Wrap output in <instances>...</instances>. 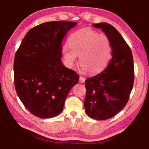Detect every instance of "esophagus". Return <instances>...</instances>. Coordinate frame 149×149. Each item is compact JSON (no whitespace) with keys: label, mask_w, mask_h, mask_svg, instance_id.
Here are the masks:
<instances>
[{"label":"esophagus","mask_w":149,"mask_h":149,"mask_svg":"<svg viewBox=\"0 0 149 149\" xmlns=\"http://www.w3.org/2000/svg\"><path fill=\"white\" fill-rule=\"evenodd\" d=\"M85 81V78L84 77H79V82L80 83H84Z\"/></svg>","instance_id":"obj_1"}]
</instances>
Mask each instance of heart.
<instances>
[{
    "instance_id": "heart-1",
    "label": "heart",
    "mask_w": 149,
    "mask_h": 149,
    "mask_svg": "<svg viewBox=\"0 0 149 149\" xmlns=\"http://www.w3.org/2000/svg\"><path fill=\"white\" fill-rule=\"evenodd\" d=\"M62 53L69 67L74 66L78 55L81 68L89 74H95L104 69L110 61L112 47L106 35L83 28L70 35L69 45L63 47Z\"/></svg>"
}]
</instances>
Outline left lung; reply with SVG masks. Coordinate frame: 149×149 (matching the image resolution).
I'll list each match as a JSON object with an SVG mask.
<instances>
[{
    "instance_id": "left-lung-1",
    "label": "left lung",
    "mask_w": 149,
    "mask_h": 149,
    "mask_svg": "<svg viewBox=\"0 0 149 149\" xmlns=\"http://www.w3.org/2000/svg\"><path fill=\"white\" fill-rule=\"evenodd\" d=\"M93 26L102 29L109 38L112 58L104 71L85 80L84 107L89 117L104 120L127 104L134 82V65L129 45L115 27L105 22Z\"/></svg>"
}]
</instances>
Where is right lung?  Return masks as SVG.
Returning <instances> with one entry per match:
<instances>
[{
  "mask_svg": "<svg viewBox=\"0 0 149 149\" xmlns=\"http://www.w3.org/2000/svg\"><path fill=\"white\" fill-rule=\"evenodd\" d=\"M77 22L54 21L33 27L24 37L14 62L15 88L35 116L50 118L62 112L79 75L62 64V41Z\"/></svg>",
  "mask_w": 149,
  "mask_h": 149,
  "instance_id": "right-lung-1",
  "label": "right lung"
}]
</instances>
